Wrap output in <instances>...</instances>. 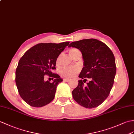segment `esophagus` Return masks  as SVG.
<instances>
[{"label": "esophagus", "mask_w": 134, "mask_h": 134, "mask_svg": "<svg viewBox=\"0 0 134 134\" xmlns=\"http://www.w3.org/2000/svg\"><path fill=\"white\" fill-rule=\"evenodd\" d=\"M63 80H64V82H68L70 81V80L69 79H64Z\"/></svg>", "instance_id": "esophagus-1"}]
</instances>
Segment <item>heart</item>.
Segmentation results:
<instances>
[{
    "label": "heart",
    "mask_w": 134,
    "mask_h": 134,
    "mask_svg": "<svg viewBox=\"0 0 134 134\" xmlns=\"http://www.w3.org/2000/svg\"><path fill=\"white\" fill-rule=\"evenodd\" d=\"M69 55L70 57L72 59L74 58L75 56L80 53L79 51L76 48H71L69 50ZM60 58V56H59L57 60V63H59ZM79 72V68L76 67H71V68H64V69L60 71V75L62 77H64L66 79H71L75 76Z\"/></svg>",
    "instance_id": "b5f03b06"
}]
</instances>
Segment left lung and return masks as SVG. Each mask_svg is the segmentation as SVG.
Returning <instances> with one entry per match:
<instances>
[{
	"instance_id": "obj_1",
	"label": "left lung",
	"mask_w": 134,
	"mask_h": 134,
	"mask_svg": "<svg viewBox=\"0 0 134 134\" xmlns=\"http://www.w3.org/2000/svg\"><path fill=\"white\" fill-rule=\"evenodd\" d=\"M68 47L79 49L84 61L79 75L82 80L72 91L74 99L87 108L99 106L109 95L114 84L116 64L113 52L104 43L95 39L74 42ZM87 78L90 81L85 86L83 82Z\"/></svg>"
}]
</instances>
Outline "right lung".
Instances as JSON below:
<instances>
[{"instance_id":"right-lung-1","label":"right lung","mask_w":134,"mask_h":134,"mask_svg":"<svg viewBox=\"0 0 134 134\" xmlns=\"http://www.w3.org/2000/svg\"><path fill=\"white\" fill-rule=\"evenodd\" d=\"M69 43H39L25 52L19 61L15 82L21 98L31 106L43 107L54 99L57 86L63 79L52 70L56 68L59 55ZM46 74L55 78L52 83L45 81Z\"/></svg>"}]
</instances>
